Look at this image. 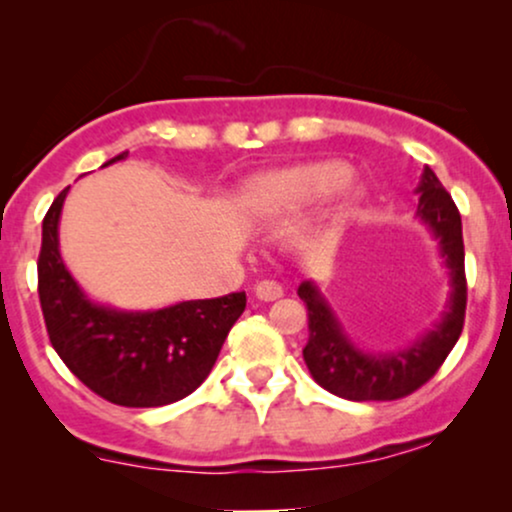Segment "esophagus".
Wrapping results in <instances>:
<instances>
[{"label": "esophagus", "mask_w": 512, "mask_h": 512, "mask_svg": "<svg viewBox=\"0 0 512 512\" xmlns=\"http://www.w3.org/2000/svg\"><path fill=\"white\" fill-rule=\"evenodd\" d=\"M255 296L260 298V301H276V298L284 296V289H281L279 284L272 279H264L260 284L255 286Z\"/></svg>", "instance_id": "34e87169"}]
</instances>
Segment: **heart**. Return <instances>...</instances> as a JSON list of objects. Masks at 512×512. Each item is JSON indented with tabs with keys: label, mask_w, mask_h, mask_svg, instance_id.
<instances>
[{
	"label": "heart",
	"mask_w": 512,
	"mask_h": 512,
	"mask_svg": "<svg viewBox=\"0 0 512 512\" xmlns=\"http://www.w3.org/2000/svg\"><path fill=\"white\" fill-rule=\"evenodd\" d=\"M351 180V166L344 161H313L303 166L269 170L243 182L240 209L255 216L284 214L325 202Z\"/></svg>",
	"instance_id": "obj_1"
}]
</instances>
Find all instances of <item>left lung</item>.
I'll return each instance as SVG.
<instances>
[{"mask_svg":"<svg viewBox=\"0 0 512 512\" xmlns=\"http://www.w3.org/2000/svg\"><path fill=\"white\" fill-rule=\"evenodd\" d=\"M416 192H419L416 214L436 236L452 286L448 310L433 330L402 351L363 354L346 337L313 281H303L298 286V296L308 308L310 337L303 349L305 366L317 385L351 402H387V399L411 395L438 373L462 334L464 310H467V276H464L460 211L431 168H424Z\"/></svg>","mask_w":512,"mask_h":512,"instance_id":"8db88e82","label":"left lung"}]
</instances>
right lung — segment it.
Instances as JSON below:
<instances>
[{
    "mask_svg": "<svg viewBox=\"0 0 512 512\" xmlns=\"http://www.w3.org/2000/svg\"><path fill=\"white\" fill-rule=\"evenodd\" d=\"M127 158V151L110 163ZM67 190L43 219L38 296L50 344L88 390L120 407H163L207 380L228 332L245 310V291L185 301L146 313L93 303L60 255V214Z\"/></svg>",
    "mask_w": 512,
    "mask_h": 512,
    "instance_id": "1",
    "label": "right lung"
}]
</instances>
